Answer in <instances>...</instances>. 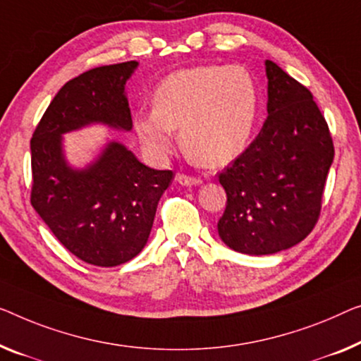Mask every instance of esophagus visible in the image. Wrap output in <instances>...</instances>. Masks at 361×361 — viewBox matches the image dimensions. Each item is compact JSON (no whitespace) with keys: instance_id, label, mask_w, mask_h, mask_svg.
<instances>
[{"instance_id":"esophagus-1","label":"esophagus","mask_w":361,"mask_h":361,"mask_svg":"<svg viewBox=\"0 0 361 361\" xmlns=\"http://www.w3.org/2000/svg\"><path fill=\"white\" fill-rule=\"evenodd\" d=\"M176 181H178L181 186H197V185H201V178H196V176H190V175H185V173L176 175Z\"/></svg>"}]
</instances>
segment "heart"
<instances>
[{
	"mask_svg": "<svg viewBox=\"0 0 361 361\" xmlns=\"http://www.w3.org/2000/svg\"><path fill=\"white\" fill-rule=\"evenodd\" d=\"M259 85L245 66H192L157 85L154 106L134 115V131L152 160L173 152L176 129L195 162L222 166L243 152L259 115Z\"/></svg>",
	"mask_w": 361,
	"mask_h": 361,
	"instance_id": "obj_1",
	"label": "heart"
}]
</instances>
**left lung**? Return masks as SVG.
Returning <instances> with one entry per match:
<instances>
[{"label": "left lung", "mask_w": 361, "mask_h": 361, "mask_svg": "<svg viewBox=\"0 0 361 361\" xmlns=\"http://www.w3.org/2000/svg\"><path fill=\"white\" fill-rule=\"evenodd\" d=\"M267 120L222 173L227 207L217 224L228 248L262 256L288 250L318 222L334 144L313 95L266 60Z\"/></svg>", "instance_id": "obj_1"}]
</instances>
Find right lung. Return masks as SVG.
<instances>
[{
    "label": "right lung",
    "mask_w": 361,
    "mask_h": 361,
    "mask_svg": "<svg viewBox=\"0 0 361 361\" xmlns=\"http://www.w3.org/2000/svg\"><path fill=\"white\" fill-rule=\"evenodd\" d=\"M137 64L94 68L68 80L30 141L32 206L64 248L100 267L125 264L142 251L173 171L141 164L118 141L76 169L64 155L63 134L90 125L131 131L125 87Z\"/></svg>",
    "instance_id": "right-lung-1"
}]
</instances>
